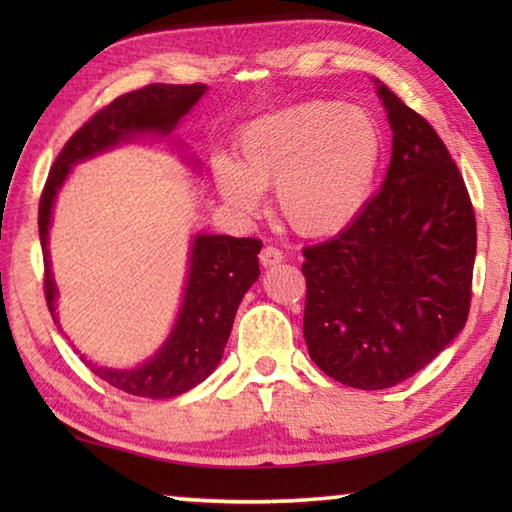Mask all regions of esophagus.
<instances>
[{
  "label": "esophagus",
  "mask_w": 512,
  "mask_h": 512,
  "mask_svg": "<svg viewBox=\"0 0 512 512\" xmlns=\"http://www.w3.org/2000/svg\"><path fill=\"white\" fill-rule=\"evenodd\" d=\"M282 259H284L282 250H277V248H273V246H264L262 253H259V264H262L264 268H271V266H275V264H280Z\"/></svg>",
  "instance_id": "34e87169"
}]
</instances>
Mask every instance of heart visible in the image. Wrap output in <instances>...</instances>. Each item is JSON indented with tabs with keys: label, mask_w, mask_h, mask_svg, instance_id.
I'll return each instance as SVG.
<instances>
[{
	"label": "heart",
	"mask_w": 512,
	"mask_h": 512,
	"mask_svg": "<svg viewBox=\"0 0 512 512\" xmlns=\"http://www.w3.org/2000/svg\"><path fill=\"white\" fill-rule=\"evenodd\" d=\"M384 153L381 128L359 106L302 101L241 128L237 160L214 155L223 201L255 212L264 189L298 235L329 237L348 228L368 205Z\"/></svg>",
	"instance_id": "b5f03b06"
}]
</instances>
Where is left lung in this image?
<instances>
[{
  "label": "left lung",
  "mask_w": 512,
  "mask_h": 512,
  "mask_svg": "<svg viewBox=\"0 0 512 512\" xmlns=\"http://www.w3.org/2000/svg\"><path fill=\"white\" fill-rule=\"evenodd\" d=\"M393 131L379 194L334 239L302 250L309 357L345 386L413 377L465 327L476 219L431 124L377 81Z\"/></svg>",
  "instance_id": "8db88e82"
}]
</instances>
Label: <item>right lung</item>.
<instances>
[{"label":"right lung","instance_id":"add662e5","mask_svg":"<svg viewBox=\"0 0 512 512\" xmlns=\"http://www.w3.org/2000/svg\"><path fill=\"white\" fill-rule=\"evenodd\" d=\"M207 85L151 83L142 90L121 94L76 131L58 153L40 196L38 228L45 255V298L51 318L56 314V282L49 262V225L56 196L74 164L92 158L142 135L167 137L180 124ZM194 167L198 162L192 158ZM259 239H237L228 235H196L189 250V273L183 305L162 348L131 370L106 368L81 357L110 386L128 395L167 400L201 384L219 366L228 343L241 298L259 277ZM60 327V325H58Z\"/></svg>","mask_w":512,"mask_h":512}]
</instances>
